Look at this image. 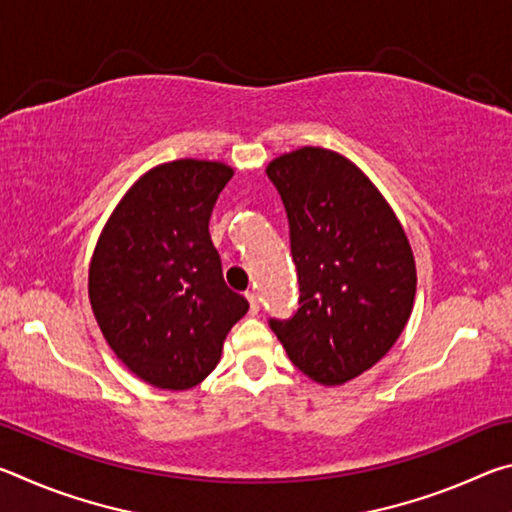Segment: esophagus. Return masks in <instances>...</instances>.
Wrapping results in <instances>:
<instances>
[{
	"instance_id": "esophagus-1",
	"label": "esophagus",
	"mask_w": 512,
	"mask_h": 512,
	"mask_svg": "<svg viewBox=\"0 0 512 512\" xmlns=\"http://www.w3.org/2000/svg\"><path fill=\"white\" fill-rule=\"evenodd\" d=\"M246 298L250 302V311H253V314H257V311H259V296H257V293L250 291V293H246Z\"/></svg>"
}]
</instances>
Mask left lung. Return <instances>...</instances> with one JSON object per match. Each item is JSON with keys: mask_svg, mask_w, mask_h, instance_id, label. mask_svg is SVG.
<instances>
[{"mask_svg": "<svg viewBox=\"0 0 512 512\" xmlns=\"http://www.w3.org/2000/svg\"><path fill=\"white\" fill-rule=\"evenodd\" d=\"M289 219L298 309L268 325L305 375L345 384L393 348L411 316L415 262L375 185L343 155L305 146L268 164Z\"/></svg>", "mask_w": 512, "mask_h": 512, "instance_id": "8db88e82", "label": "left lung"}]
</instances>
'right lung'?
<instances>
[{"instance_id": "obj_1", "label": "right lung", "mask_w": 512, "mask_h": 512, "mask_svg": "<svg viewBox=\"0 0 512 512\" xmlns=\"http://www.w3.org/2000/svg\"><path fill=\"white\" fill-rule=\"evenodd\" d=\"M221 162L176 160L135 183L112 212L90 264V302L103 336L137 377L185 391L214 370L248 300L223 280L210 239Z\"/></svg>"}]
</instances>
